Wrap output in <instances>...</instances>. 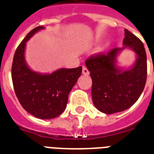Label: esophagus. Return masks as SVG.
<instances>
[{
  "label": "esophagus",
  "mask_w": 154,
  "mask_h": 154,
  "mask_svg": "<svg viewBox=\"0 0 154 154\" xmlns=\"http://www.w3.org/2000/svg\"><path fill=\"white\" fill-rule=\"evenodd\" d=\"M82 73H83L84 75H89V70L88 69V68L86 66H83V69H82Z\"/></svg>",
  "instance_id": "obj_1"
}]
</instances>
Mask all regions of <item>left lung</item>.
<instances>
[{"mask_svg": "<svg viewBox=\"0 0 154 154\" xmlns=\"http://www.w3.org/2000/svg\"><path fill=\"white\" fill-rule=\"evenodd\" d=\"M123 45L121 48H114L106 53H98L85 61L92 80L93 103L106 114L130 108L139 99L146 82V53L143 42L125 29ZM125 47L135 51L137 59L132 69L121 71L115 66V60L117 53Z\"/></svg>", "mask_w": 154, "mask_h": 154, "instance_id": "obj_1", "label": "left lung"}]
</instances>
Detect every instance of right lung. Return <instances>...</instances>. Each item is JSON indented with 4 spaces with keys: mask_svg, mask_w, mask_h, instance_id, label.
<instances>
[{
    "mask_svg": "<svg viewBox=\"0 0 154 154\" xmlns=\"http://www.w3.org/2000/svg\"><path fill=\"white\" fill-rule=\"evenodd\" d=\"M43 26L29 32L19 44L11 66L15 95L23 109L40 119H52L65 110L68 96L82 72V67L60 69L51 74H39L29 69L24 60L26 43Z\"/></svg>",
    "mask_w": 154,
    "mask_h": 154,
    "instance_id": "obj_1",
    "label": "right lung"
}]
</instances>
